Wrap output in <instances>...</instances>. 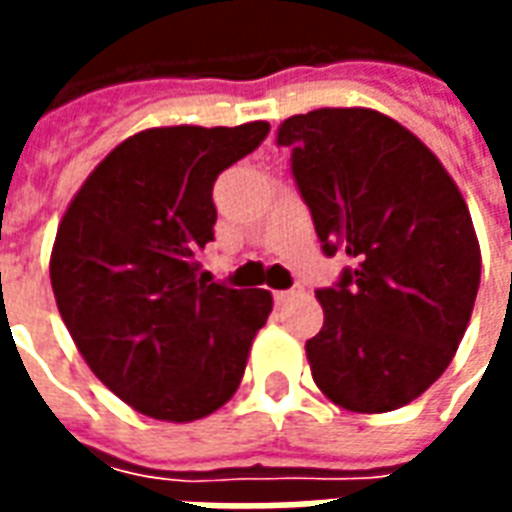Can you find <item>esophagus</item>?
Listing matches in <instances>:
<instances>
[{
	"label": "esophagus",
	"mask_w": 512,
	"mask_h": 512,
	"mask_svg": "<svg viewBox=\"0 0 512 512\" xmlns=\"http://www.w3.org/2000/svg\"><path fill=\"white\" fill-rule=\"evenodd\" d=\"M301 293H304V288H301V285H296V288L279 290V293H274V299H277V304H285V301L296 299V296H301Z\"/></svg>",
	"instance_id": "1"
}]
</instances>
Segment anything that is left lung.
<instances>
[{"label":"left lung","mask_w":512,"mask_h":512,"mask_svg":"<svg viewBox=\"0 0 512 512\" xmlns=\"http://www.w3.org/2000/svg\"><path fill=\"white\" fill-rule=\"evenodd\" d=\"M277 145L293 150L323 252L354 260L315 293L312 378L345 411L406 406L447 370L472 318L480 244L466 200L439 158L376 109L293 115Z\"/></svg>","instance_id":"left-lung-1"}]
</instances>
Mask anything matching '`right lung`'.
I'll list each match as a JSON object with an SVG mask.
<instances>
[{
  "label": "right lung",
  "mask_w": 512,
  "mask_h": 512,
  "mask_svg": "<svg viewBox=\"0 0 512 512\" xmlns=\"http://www.w3.org/2000/svg\"><path fill=\"white\" fill-rule=\"evenodd\" d=\"M268 123L147 128L90 172L62 216L51 288L73 343L123 403L164 422H194L241 384L263 288L200 277L213 241L219 172L249 156Z\"/></svg>",
  "instance_id": "obj_1"
}]
</instances>
